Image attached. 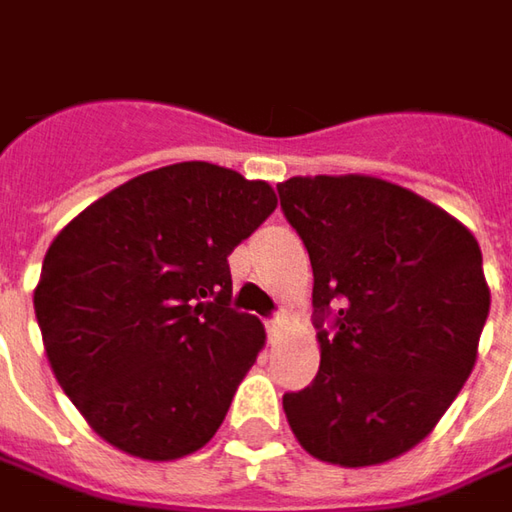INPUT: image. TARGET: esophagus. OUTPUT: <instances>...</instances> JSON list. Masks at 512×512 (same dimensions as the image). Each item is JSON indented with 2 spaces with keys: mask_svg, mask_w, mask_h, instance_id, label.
Here are the masks:
<instances>
[{
  "mask_svg": "<svg viewBox=\"0 0 512 512\" xmlns=\"http://www.w3.org/2000/svg\"><path fill=\"white\" fill-rule=\"evenodd\" d=\"M266 329H269V335L280 332V329H283V315H275V318H269V321H266Z\"/></svg>",
  "mask_w": 512,
  "mask_h": 512,
  "instance_id": "34e87169",
  "label": "esophagus"
}]
</instances>
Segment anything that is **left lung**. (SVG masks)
Instances as JSON below:
<instances>
[{"mask_svg":"<svg viewBox=\"0 0 512 512\" xmlns=\"http://www.w3.org/2000/svg\"><path fill=\"white\" fill-rule=\"evenodd\" d=\"M312 260L321 367L283 395L318 461L372 467L421 444L470 378L490 312L473 232L427 197L369 174L278 183ZM336 312V332L322 329Z\"/></svg>","mask_w":512,"mask_h":512,"instance_id":"1","label":"left lung"}]
</instances>
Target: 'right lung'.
Listing matches in <instances>:
<instances>
[{"label": "right lung", "mask_w": 512, "mask_h": 512, "mask_svg": "<svg viewBox=\"0 0 512 512\" xmlns=\"http://www.w3.org/2000/svg\"><path fill=\"white\" fill-rule=\"evenodd\" d=\"M278 209L266 180L214 163L154 168L56 234L34 309L48 364L88 427L145 461L206 447L266 344L229 309V260Z\"/></svg>", "instance_id": "right-lung-1"}]
</instances>
